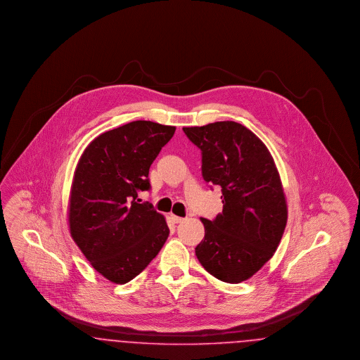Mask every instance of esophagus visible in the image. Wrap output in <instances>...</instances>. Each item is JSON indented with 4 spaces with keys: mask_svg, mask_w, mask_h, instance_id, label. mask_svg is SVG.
<instances>
[{
    "mask_svg": "<svg viewBox=\"0 0 360 360\" xmlns=\"http://www.w3.org/2000/svg\"><path fill=\"white\" fill-rule=\"evenodd\" d=\"M170 219H172V223L175 224L182 223V221L185 220L184 217H179V216H175V214H172V216H170Z\"/></svg>",
    "mask_w": 360,
    "mask_h": 360,
    "instance_id": "1",
    "label": "esophagus"
}]
</instances>
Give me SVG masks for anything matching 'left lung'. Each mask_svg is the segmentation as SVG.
<instances>
[{
	"instance_id": "left-lung-1",
	"label": "left lung",
	"mask_w": 360,
	"mask_h": 360,
	"mask_svg": "<svg viewBox=\"0 0 360 360\" xmlns=\"http://www.w3.org/2000/svg\"><path fill=\"white\" fill-rule=\"evenodd\" d=\"M202 154V176L223 191V212L201 219L205 238L195 255L209 274L240 283L274 255L288 223V205L274 159L259 137L235 121L185 127Z\"/></svg>"
}]
</instances>
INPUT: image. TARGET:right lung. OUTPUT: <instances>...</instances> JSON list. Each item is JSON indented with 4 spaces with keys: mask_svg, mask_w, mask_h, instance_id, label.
<instances>
[{
    "mask_svg": "<svg viewBox=\"0 0 360 360\" xmlns=\"http://www.w3.org/2000/svg\"><path fill=\"white\" fill-rule=\"evenodd\" d=\"M175 127L132 121L96 137L81 155L70 191L71 238L90 264L113 283L140 274L162 250L170 229L137 191Z\"/></svg>",
    "mask_w": 360,
    "mask_h": 360,
    "instance_id": "1",
    "label": "right lung"
}]
</instances>
